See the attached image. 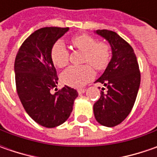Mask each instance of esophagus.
Instances as JSON below:
<instances>
[{
	"label": "esophagus",
	"instance_id": "obj_1",
	"mask_svg": "<svg viewBox=\"0 0 157 157\" xmlns=\"http://www.w3.org/2000/svg\"><path fill=\"white\" fill-rule=\"evenodd\" d=\"M85 92H86V89H84V88H81V89H78V94H84Z\"/></svg>",
	"mask_w": 157,
	"mask_h": 157
}]
</instances>
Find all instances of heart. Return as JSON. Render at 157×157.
I'll list each match as a JSON object with an SVG mask.
<instances>
[{
    "instance_id": "heart-1",
    "label": "heart",
    "mask_w": 157,
    "mask_h": 157,
    "mask_svg": "<svg viewBox=\"0 0 157 157\" xmlns=\"http://www.w3.org/2000/svg\"><path fill=\"white\" fill-rule=\"evenodd\" d=\"M71 44L78 50L85 52L84 63H90L98 71L104 70L111 58L110 47L104 42H98L87 34H79L71 38ZM52 60L58 68H63L69 63L70 53L62 41L57 42L52 49ZM89 64L82 66H71L61 75L63 84L71 87H81L91 81L94 77V71Z\"/></svg>"
}]
</instances>
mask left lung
I'll return each instance as SVG.
<instances>
[{
  "label": "left lung",
  "instance_id": "obj_1",
  "mask_svg": "<svg viewBox=\"0 0 157 157\" xmlns=\"http://www.w3.org/2000/svg\"><path fill=\"white\" fill-rule=\"evenodd\" d=\"M95 33L111 46L112 58L96 82L107 88L94 105L96 121L105 127L121 123L132 110L141 83V73L136 54L131 46L116 32L98 29Z\"/></svg>",
  "mask_w": 157,
  "mask_h": 157
}]
</instances>
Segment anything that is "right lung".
Listing matches in <instances>:
<instances>
[{"label": "right lung", "instance_id": "obj_1", "mask_svg": "<svg viewBox=\"0 0 157 157\" xmlns=\"http://www.w3.org/2000/svg\"><path fill=\"white\" fill-rule=\"evenodd\" d=\"M69 28L45 27L31 34L20 47L15 61L16 90L28 114L45 128L63 124L71 115L78 92L65 86L54 94L58 78L52 49ZM56 90V89H55Z\"/></svg>", "mask_w": 157, "mask_h": 157}]
</instances>
